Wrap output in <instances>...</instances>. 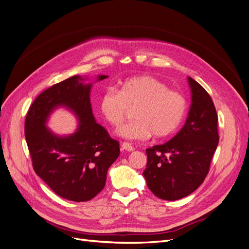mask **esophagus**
<instances>
[{
    "mask_svg": "<svg viewBox=\"0 0 249 249\" xmlns=\"http://www.w3.org/2000/svg\"><path fill=\"white\" fill-rule=\"evenodd\" d=\"M122 149L127 150V151H132V150H134V147L129 142H123L122 143Z\"/></svg>",
    "mask_w": 249,
    "mask_h": 249,
    "instance_id": "esophagus-1",
    "label": "esophagus"
}]
</instances>
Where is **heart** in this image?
Returning <instances> with one entry per match:
<instances>
[{"mask_svg":"<svg viewBox=\"0 0 249 249\" xmlns=\"http://www.w3.org/2000/svg\"><path fill=\"white\" fill-rule=\"evenodd\" d=\"M100 112L113 127H119L132 111V122L122 126L118 135L130 140H145L151 135L166 138L174 134L184 120L187 102L168 85L150 76L126 79L118 92L107 90L100 100Z\"/></svg>","mask_w":249,"mask_h":249,"instance_id":"heart-1","label":"heart"}]
</instances>
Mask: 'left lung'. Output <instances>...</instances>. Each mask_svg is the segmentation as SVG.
<instances>
[{"instance_id": "left-lung-1", "label": "left lung", "mask_w": 249, "mask_h": 249, "mask_svg": "<svg viewBox=\"0 0 249 249\" xmlns=\"http://www.w3.org/2000/svg\"><path fill=\"white\" fill-rule=\"evenodd\" d=\"M188 82L192 103L184 126L170 142L145 150L147 187L165 200L183 198L200 186L219 143L218 115L211 95L191 77Z\"/></svg>"}]
</instances>
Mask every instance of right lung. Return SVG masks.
Returning <instances> with one entry per match:
<instances>
[{
    "label": "right lung",
    "instance_id": "right-lung-1",
    "mask_svg": "<svg viewBox=\"0 0 249 249\" xmlns=\"http://www.w3.org/2000/svg\"><path fill=\"white\" fill-rule=\"evenodd\" d=\"M100 75L98 80L107 78ZM75 75L52 85L31 104L24 133L35 172L59 196L72 201H88L106 184L107 172L120 155V144L95 122L89 93L91 83L84 84ZM66 106L78 116L76 133L68 137L53 135L46 128L49 114Z\"/></svg>",
    "mask_w": 249,
    "mask_h": 249
}]
</instances>
